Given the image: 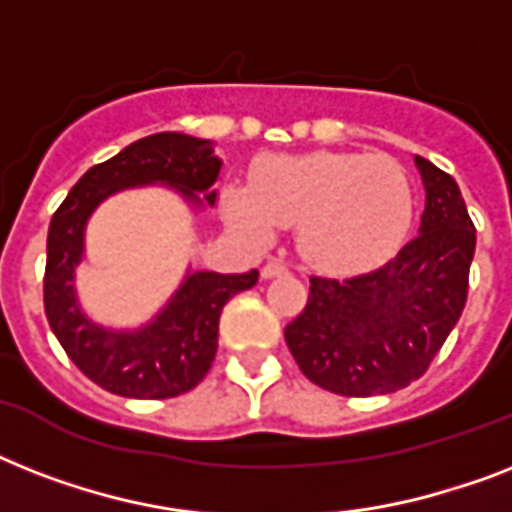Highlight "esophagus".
Segmentation results:
<instances>
[{"instance_id": "1", "label": "esophagus", "mask_w": 512, "mask_h": 512, "mask_svg": "<svg viewBox=\"0 0 512 512\" xmlns=\"http://www.w3.org/2000/svg\"><path fill=\"white\" fill-rule=\"evenodd\" d=\"M284 273H287V265L279 263V260H271V263L263 265L260 276H263V279H276V276H284Z\"/></svg>"}]
</instances>
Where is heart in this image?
<instances>
[{
  "label": "heart",
  "instance_id": "1",
  "mask_svg": "<svg viewBox=\"0 0 512 512\" xmlns=\"http://www.w3.org/2000/svg\"><path fill=\"white\" fill-rule=\"evenodd\" d=\"M225 220L265 244L276 228H295L308 265L353 276L385 263L412 228L414 188L390 156H276L257 167L255 183L225 191Z\"/></svg>",
  "mask_w": 512,
  "mask_h": 512
}]
</instances>
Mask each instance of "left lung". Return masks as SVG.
I'll return each instance as SVG.
<instances>
[{
	"instance_id": "1",
	"label": "left lung",
	"mask_w": 512,
	"mask_h": 512,
	"mask_svg": "<svg viewBox=\"0 0 512 512\" xmlns=\"http://www.w3.org/2000/svg\"><path fill=\"white\" fill-rule=\"evenodd\" d=\"M425 209L396 257L353 279H311L284 337L300 372L340 396H382L422 377L462 316L476 228L460 185L414 156Z\"/></svg>"
}]
</instances>
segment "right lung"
Returning <instances> with one entry per match:
<instances>
[{
    "label": "right lung",
    "mask_w": 512,
    "mask_h": 512,
    "mask_svg": "<svg viewBox=\"0 0 512 512\" xmlns=\"http://www.w3.org/2000/svg\"><path fill=\"white\" fill-rule=\"evenodd\" d=\"M223 159L215 140L156 132L95 164L68 191L47 233L44 311L68 358L100 388L124 398H172L196 388L217 353V321L233 295L257 284V271L185 268L170 300L140 327H106L82 308L76 268L87 260V223L116 193L164 185L191 212L215 207Z\"/></svg>",
    "instance_id": "right-lung-1"
}]
</instances>
